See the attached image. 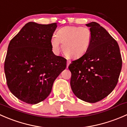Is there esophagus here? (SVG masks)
<instances>
[{
  "label": "esophagus",
  "mask_w": 127,
  "mask_h": 127,
  "mask_svg": "<svg viewBox=\"0 0 127 127\" xmlns=\"http://www.w3.org/2000/svg\"><path fill=\"white\" fill-rule=\"evenodd\" d=\"M69 64H70V61L67 60V67H68V66H69Z\"/></svg>",
  "instance_id": "esophagus-1"
}]
</instances>
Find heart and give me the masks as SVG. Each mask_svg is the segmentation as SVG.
I'll return each instance as SVG.
<instances>
[{
	"label": "heart",
	"mask_w": 127,
	"mask_h": 127,
	"mask_svg": "<svg viewBox=\"0 0 127 127\" xmlns=\"http://www.w3.org/2000/svg\"><path fill=\"white\" fill-rule=\"evenodd\" d=\"M92 41V32L88 28L80 26H66L60 28L53 35L50 44L55 52H58L60 43L62 52L69 58H79L89 48Z\"/></svg>",
	"instance_id": "1"
}]
</instances>
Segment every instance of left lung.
Instances as JSON below:
<instances>
[{
	"label": "left lung",
	"mask_w": 127,
	"mask_h": 127,
	"mask_svg": "<svg viewBox=\"0 0 127 127\" xmlns=\"http://www.w3.org/2000/svg\"><path fill=\"white\" fill-rule=\"evenodd\" d=\"M92 41L86 53L72 61L71 89L81 100L90 103L99 101L113 91L122 69L119 45L108 32L96 22L87 24Z\"/></svg>",
	"instance_id": "8db88e82"
}]
</instances>
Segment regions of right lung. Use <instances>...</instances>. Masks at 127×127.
Returning <instances> with one entry per match:
<instances>
[{
  "instance_id": "right-lung-1",
  "label": "right lung",
  "mask_w": 127,
  "mask_h": 127,
  "mask_svg": "<svg viewBox=\"0 0 127 127\" xmlns=\"http://www.w3.org/2000/svg\"><path fill=\"white\" fill-rule=\"evenodd\" d=\"M57 24H26L11 40L4 64L7 84L18 99L31 104L42 101L52 92L67 60L52 51L50 40Z\"/></svg>"
}]
</instances>
